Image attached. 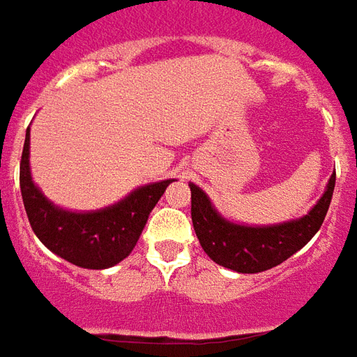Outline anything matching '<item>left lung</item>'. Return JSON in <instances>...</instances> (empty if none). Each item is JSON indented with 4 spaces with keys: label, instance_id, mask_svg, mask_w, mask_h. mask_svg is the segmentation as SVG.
Instances as JSON below:
<instances>
[{
    "label": "left lung",
    "instance_id": "1",
    "mask_svg": "<svg viewBox=\"0 0 357 357\" xmlns=\"http://www.w3.org/2000/svg\"><path fill=\"white\" fill-rule=\"evenodd\" d=\"M335 178L333 173L324 196L306 215L268 226H247L228 220L215 209L204 190L190 182L192 222L197 239L211 261L238 274L270 270L301 251L321 228L331 204Z\"/></svg>",
    "mask_w": 357,
    "mask_h": 357
}]
</instances>
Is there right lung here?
Here are the masks:
<instances>
[{
    "label": "right lung",
    "instance_id": "obj_1",
    "mask_svg": "<svg viewBox=\"0 0 357 357\" xmlns=\"http://www.w3.org/2000/svg\"><path fill=\"white\" fill-rule=\"evenodd\" d=\"M175 178L150 182L118 204L96 211H68L49 202L30 173V129L20 160V192L33 234L43 245L75 266L104 270L129 257L150 213Z\"/></svg>",
    "mask_w": 357,
    "mask_h": 357
}]
</instances>
